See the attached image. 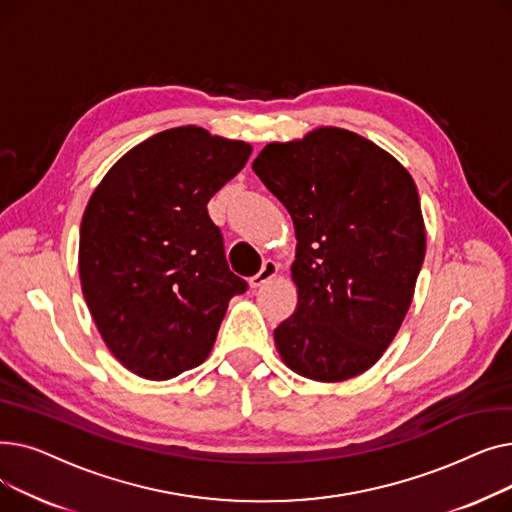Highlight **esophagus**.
I'll list each match as a JSON object with an SVG mask.
<instances>
[{
	"label": "esophagus",
	"mask_w": 512,
	"mask_h": 512,
	"mask_svg": "<svg viewBox=\"0 0 512 512\" xmlns=\"http://www.w3.org/2000/svg\"><path fill=\"white\" fill-rule=\"evenodd\" d=\"M278 270H280V265H278L274 259H265L263 265H261V270H259L249 282H251L253 288H259V286L265 284L267 280H272V278L278 274Z\"/></svg>",
	"instance_id": "1"
}]
</instances>
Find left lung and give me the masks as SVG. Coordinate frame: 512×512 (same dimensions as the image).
Instances as JSON below:
<instances>
[{
    "label": "left lung",
    "instance_id": "obj_1",
    "mask_svg": "<svg viewBox=\"0 0 512 512\" xmlns=\"http://www.w3.org/2000/svg\"><path fill=\"white\" fill-rule=\"evenodd\" d=\"M253 170L297 230L299 305L274 330L286 365L309 380L367 371L405 319L425 257L411 174L378 145L342 128L270 143Z\"/></svg>",
    "mask_w": 512,
    "mask_h": 512
}]
</instances>
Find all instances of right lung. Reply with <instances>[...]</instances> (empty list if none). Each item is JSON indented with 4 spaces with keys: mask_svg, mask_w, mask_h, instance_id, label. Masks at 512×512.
<instances>
[{
    "mask_svg": "<svg viewBox=\"0 0 512 512\" xmlns=\"http://www.w3.org/2000/svg\"><path fill=\"white\" fill-rule=\"evenodd\" d=\"M251 155L197 126L155 134L105 174L80 224L78 272L114 357L147 380L205 361L228 301L249 284L230 272L209 199Z\"/></svg>",
    "mask_w": 512,
    "mask_h": 512,
    "instance_id": "1",
    "label": "right lung"
}]
</instances>
